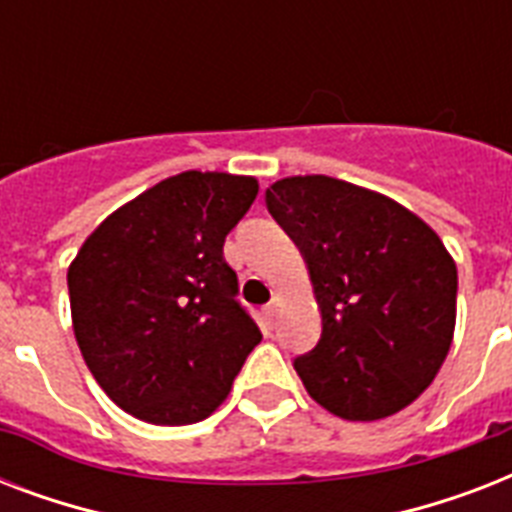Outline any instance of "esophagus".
I'll list each match as a JSON object with an SVG mask.
<instances>
[{"mask_svg":"<svg viewBox=\"0 0 512 512\" xmlns=\"http://www.w3.org/2000/svg\"><path fill=\"white\" fill-rule=\"evenodd\" d=\"M263 313H265V319H268V321L276 319V313H279V300H271V303L263 308Z\"/></svg>","mask_w":512,"mask_h":512,"instance_id":"obj_1","label":"esophagus"}]
</instances>
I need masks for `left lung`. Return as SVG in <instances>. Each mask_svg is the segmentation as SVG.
<instances>
[{"mask_svg":"<svg viewBox=\"0 0 512 512\" xmlns=\"http://www.w3.org/2000/svg\"><path fill=\"white\" fill-rule=\"evenodd\" d=\"M303 252L321 308L319 345L295 358L316 404L372 422L436 380L457 321V265L425 220L377 191L295 175L265 191Z\"/></svg>","mask_w":512,"mask_h":512,"instance_id":"1","label":"left lung"}]
</instances>
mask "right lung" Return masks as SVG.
Returning a JSON list of instances; mask_svg holds the SVG:
<instances>
[{"label": "right lung", "instance_id": "1", "mask_svg": "<svg viewBox=\"0 0 512 512\" xmlns=\"http://www.w3.org/2000/svg\"><path fill=\"white\" fill-rule=\"evenodd\" d=\"M257 188L255 177L228 172L167 177L111 212L68 265L84 364L132 417L204 420L263 340L223 257Z\"/></svg>", "mask_w": 512, "mask_h": 512}]
</instances>
